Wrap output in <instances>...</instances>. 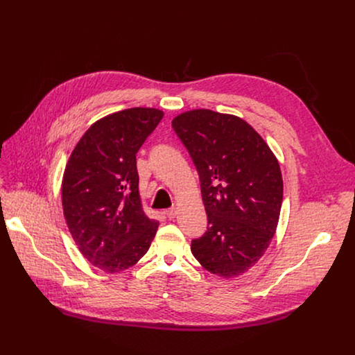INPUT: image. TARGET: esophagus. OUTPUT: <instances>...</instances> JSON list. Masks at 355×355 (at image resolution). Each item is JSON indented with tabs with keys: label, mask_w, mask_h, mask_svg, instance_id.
I'll return each mask as SVG.
<instances>
[{
	"label": "esophagus",
	"mask_w": 355,
	"mask_h": 355,
	"mask_svg": "<svg viewBox=\"0 0 355 355\" xmlns=\"http://www.w3.org/2000/svg\"><path fill=\"white\" fill-rule=\"evenodd\" d=\"M164 215L168 218V219H174L177 216V209L175 208H171V209H167L164 212Z\"/></svg>",
	"instance_id": "esophagus-1"
}]
</instances>
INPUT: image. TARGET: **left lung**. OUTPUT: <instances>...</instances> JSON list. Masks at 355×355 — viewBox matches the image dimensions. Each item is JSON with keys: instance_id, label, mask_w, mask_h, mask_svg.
I'll use <instances>...</instances> for the list:
<instances>
[{"instance_id": "left-lung-1", "label": "left lung", "mask_w": 355, "mask_h": 355, "mask_svg": "<svg viewBox=\"0 0 355 355\" xmlns=\"http://www.w3.org/2000/svg\"><path fill=\"white\" fill-rule=\"evenodd\" d=\"M171 125L196 167L208 215L192 254L212 274L241 275L263 257L277 230L284 192L278 160L234 115L193 110Z\"/></svg>"}]
</instances>
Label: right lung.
I'll return each instance as SVG.
<instances>
[{"instance_id": "1", "label": "right lung", "mask_w": 355, "mask_h": 355, "mask_svg": "<svg viewBox=\"0 0 355 355\" xmlns=\"http://www.w3.org/2000/svg\"><path fill=\"white\" fill-rule=\"evenodd\" d=\"M164 116L130 108L96 121L69 159L62 182L63 212L81 254L114 274L135 266L153 241L159 222L141 208L136 153Z\"/></svg>"}]
</instances>
